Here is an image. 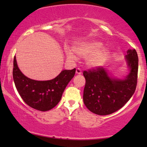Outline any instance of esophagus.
I'll use <instances>...</instances> for the list:
<instances>
[{
	"instance_id": "esophagus-1",
	"label": "esophagus",
	"mask_w": 147,
	"mask_h": 147,
	"mask_svg": "<svg viewBox=\"0 0 147 147\" xmlns=\"http://www.w3.org/2000/svg\"><path fill=\"white\" fill-rule=\"evenodd\" d=\"M76 74H77V75H81V74H82V70H81L80 68L76 69Z\"/></svg>"
}]
</instances>
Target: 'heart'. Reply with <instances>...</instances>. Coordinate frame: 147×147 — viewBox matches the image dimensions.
<instances>
[{
  "label": "heart",
  "instance_id": "b5f03b06",
  "mask_svg": "<svg viewBox=\"0 0 147 147\" xmlns=\"http://www.w3.org/2000/svg\"><path fill=\"white\" fill-rule=\"evenodd\" d=\"M102 42L96 40H87L79 42L74 46V51L81 57H89L86 59V64L90 68H98L106 63L110 56V50L102 47ZM65 55L71 60L76 59L75 55L70 49L65 48Z\"/></svg>",
  "mask_w": 147,
  "mask_h": 147
}]
</instances>
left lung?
Here are the masks:
<instances>
[{"mask_svg": "<svg viewBox=\"0 0 147 147\" xmlns=\"http://www.w3.org/2000/svg\"><path fill=\"white\" fill-rule=\"evenodd\" d=\"M126 61L129 72L122 79L110 77L109 70L102 67L84 71V103L92 113L99 115L113 113L125 105L134 94L138 71V57L135 49L128 50Z\"/></svg>", "mask_w": 147, "mask_h": 147, "instance_id": "8db88e82", "label": "left lung"}]
</instances>
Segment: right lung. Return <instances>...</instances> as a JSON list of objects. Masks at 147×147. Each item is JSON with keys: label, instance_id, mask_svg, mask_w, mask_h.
Listing matches in <instances>:
<instances>
[{"label": "right lung", "instance_id": "obj_1", "mask_svg": "<svg viewBox=\"0 0 147 147\" xmlns=\"http://www.w3.org/2000/svg\"><path fill=\"white\" fill-rule=\"evenodd\" d=\"M76 69L64 70L55 79L36 81L27 77L18 68L14 58L13 79L23 100L30 107L41 111L53 109L61 99L65 87L75 76Z\"/></svg>", "mask_w": 147, "mask_h": 147}]
</instances>
